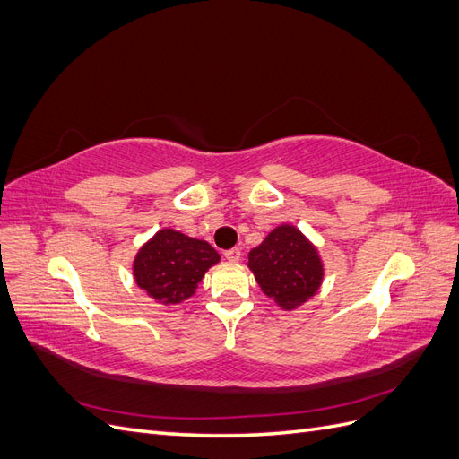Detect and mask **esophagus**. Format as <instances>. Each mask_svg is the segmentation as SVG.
Masks as SVG:
<instances>
[{
  "instance_id": "34e87169",
  "label": "esophagus",
  "mask_w": 459,
  "mask_h": 459,
  "mask_svg": "<svg viewBox=\"0 0 459 459\" xmlns=\"http://www.w3.org/2000/svg\"><path fill=\"white\" fill-rule=\"evenodd\" d=\"M224 256H226V260H230V262H239L241 251H239V248H230V251L224 253Z\"/></svg>"
}]
</instances>
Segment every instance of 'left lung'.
I'll return each instance as SVG.
<instances>
[{
	"instance_id": "8db88e82",
	"label": "left lung",
	"mask_w": 459,
	"mask_h": 459,
	"mask_svg": "<svg viewBox=\"0 0 459 459\" xmlns=\"http://www.w3.org/2000/svg\"><path fill=\"white\" fill-rule=\"evenodd\" d=\"M260 289L283 310H293L314 297L322 285L324 266L314 245L293 226L275 228L248 253Z\"/></svg>"
}]
</instances>
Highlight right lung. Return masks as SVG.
Returning <instances> with one entry per match:
<instances>
[{
	"instance_id": "obj_1",
	"label": "right lung",
	"mask_w": 459,
	"mask_h": 459,
	"mask_svg": "<svg viewBox=\"0 0 459 459\" xmlns=\"http://www.w3.org/2000/svg\"><path fill=\"white\" fill-rule=\"evenodd\" d=\"M220 255L206 241L160 230L134 260L135 283L162 304H178L195 293L204 272Z\"/></svg>"
}]
</instances>
